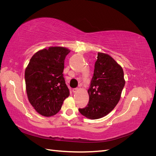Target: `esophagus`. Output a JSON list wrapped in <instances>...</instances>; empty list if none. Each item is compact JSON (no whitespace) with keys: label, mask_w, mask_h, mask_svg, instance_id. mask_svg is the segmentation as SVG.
Listing matches in <instances>:
<instances>
[{"label":"esophagus","mask_w":156,"mask_h":156,"mask_svg":"<svg viewBox=\"0 0 156 156\" xmlns=\"http://www.w3.org/2000/svg\"><path fill=\"white\" fill-rule=\"evenodd\" d=\"M78 90H79V89H78L77 88H73V89H72V91H73V93L77 92Z\"/></svg>","instance_id":"esophagus-1"}]
</instances>
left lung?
<instances>
[{
    "label": "left lung",
    "instance_id": "left-lung-1",
    "mask_svg": "<svg viewBox=\"0 0 156 156\" xmlns=\"http://www.w3.org/2000/svg\"><path fill=\"white\" fill-rule=\"evenodd\" d=\"M125 82L121 66L110 55L99 52L90 87L88 90V105L79 108V111L91 120L107 115L120 101Z\"/></svg>",
    "mask_w": 156,
    "mask_h": 156
}]
</instances>
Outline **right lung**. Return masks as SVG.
<instances>
[{"mask_svg":"<svg viewBox=\"0 0 156 156\" xmlns=\"http://www.w3.org/2000/svg\"><path fill=\"white\" fill-rule=\"evenodd\" d=\"M70 50L49 47L32 56L25 69L26 91L31 105L42 116L56 115L69 96L63 76L64 60Z\"/></svg>","mask_w":156,"mask_h":156,"instance_id":"add662e5","label":"right lung"}]
</instances>
